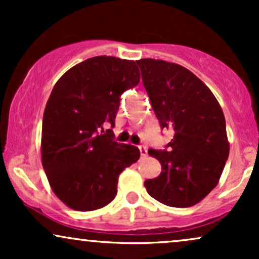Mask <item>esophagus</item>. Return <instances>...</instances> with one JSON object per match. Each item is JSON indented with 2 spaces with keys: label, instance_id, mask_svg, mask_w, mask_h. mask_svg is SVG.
<instances>
[{
  "label": "esophagus",
  "instance_id": "obj_1",
  "mask_svg": "<svg viewBox=\"0 0 259 259\" xmlns=\"http://www.w3.org/2000/svg\"><path fill=\"white\" fill-rule=\"evenodd\" d=\"M139 150H140V154H141V157H146L147 156L146 147H145V146H140Z\"/></svg>",
  "mask_w": 259,
  "mask_h": 259
}]
</instances>
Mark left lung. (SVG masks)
<instances>
[{
	"label": "left lung",
	"mask_w": 259,
	"mask_h": 259,
	"mask_svg": "<svg viewBox=\"0 0 259 259\" xmlns=\"http://www.w3.org/2000/svg\"><path fill=\"white\" fill-rule=\"evenodd\" d=\"M136 63L160 127L173 133L168 151L148 150L162 171L145 187L167 206H195L218 185L229 157L224 113L208 86L183 65L152 58Z\"/></svg>",
	"instance_id": "obj_1"
}]
</instances>
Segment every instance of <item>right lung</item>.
<instances>
[{
	"instance_id": "right-lung-1",
	"label": "right lung",
	"mask_w": 259,
	"mask_h": 259,
	"mask_svg": "<svg viewBox=\"0 0 259 259\" xmlns=\"http://www.w3.org/2000/svg\"><path fill=\"white\" fill-rule=\"evenodd\" d=\"M140 82L134 61L97 56L74 65L53 86L44 112L41 162L55 195L79 212L114 200L118 178L140 158L113 140L120 95Z\"/></svg>"
}]
</instances>
